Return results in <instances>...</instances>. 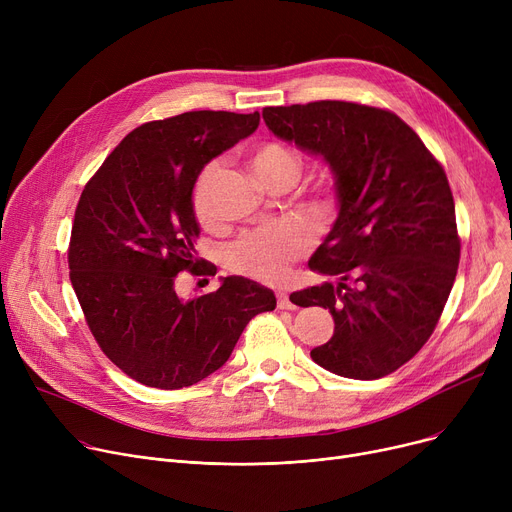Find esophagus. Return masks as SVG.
<instances>
[{"mask_svg":"<svg viewBox=\"0 0 512 512\" xmlns=\"http://www.w3.org/2000/svg\"><path fill=\"white\" fill-rule=\"evenodd\" d=\"M276 297H278V307H280V309H292V307H294L292 301L288 299V294H286L284 290H278Z\"/></svg>","mask_w":512,"mask_h":512,"instance_id":"1","label":"esophagus"}]
</instances>
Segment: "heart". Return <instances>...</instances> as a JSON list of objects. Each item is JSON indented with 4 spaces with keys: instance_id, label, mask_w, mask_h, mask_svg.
Listing matches in <instances>:
<instances>
[{
    "instance_id": "b5f03b06",
    "label": "heart",
    "mask_w": 512,
    "mask_h": 512,
    "mask_svg": "<svg viewBox=\"0 0 512 512\" xmlns=\"http://www.w3.org/2000/svg\"><path fill=\"white\" fill-rule=\"evenodd\" d=\"M253 170L265 184L276 178L299 180L301 159L292 149L280 143H265L253 153ZM218 176V164H209L197 178L193 191V207L203 224L213 220V180ZM305 249V236L290 226L255 230L242 236L228 251V265L236 272L263 282H276L286 276L288 265Z\"/></svg>"
}]
</instances>
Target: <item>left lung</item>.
I'll return each mask as SVG.
<instances>
[{
	"mask_svg": "<svg viewBox=\"0 0 512 512\" xmlns=\"http://www.w3.org/2000/svg\"><path fill=\"white\" fill-rule=\"evenodd\" d=\"M263 120L334 176L338 218L309 267L338 282L290 297L334 317V336L311 359L342 378H384L432 336L456 278L448 178L417 132L380 107L313 101L265 107Z\"/></svg>",
	"mask_w": 512,
	"mask_h": 512,
	"instance_id": "left-lung-1",
	"label": "left lung"
}]
</instances>
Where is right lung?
<instances>
[{
  "label": "right lung",
  "mask_w": 512,
  "mask_h": 512,
  "mask_svg": "<svg viewBox=\"0 0 512 512\" xmlns=\"http://www.w3.org/2000/svg\"><path fill=\"white\" fill-rule=\"evenodd\" d=\"M259 112H184L134 128L87 182L76 205L68 265L89 330L105 357L149 388L178 390L218 371L249 321L276 309L270 288L228 276L182 301L195 259L193 191L213 157L247 139Z\"/></svg>",
  "instance_id": "add662e5"
}]
</instances>
